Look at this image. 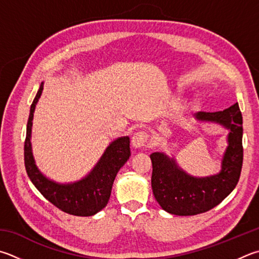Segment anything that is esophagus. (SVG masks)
<instances>
[{
  "label": "esophagus",
  "mask_w": 259,
  "mask_h": 259,
  "mask_svg": "<svg viewBox=\"0 0 259 259\" xmlns=\"http://www.w3.org/2000/svg\"><path fill=\"white\" fill-rule=\"evenodd\" d=\"M148 140V135L145 131H138L133 136V139H131V144H133L134 147L140 148L146 145Z\"/></svg>",
  "instance_id": "esophagus-1"
}]
</instances>
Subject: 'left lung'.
Returning a JSON list of instances; mask_svg holds the SVG:
<instances>
[{"label": "left lung", "mask_w": 259, "mask_h": 259, "mask_svg": "<svg viewBox=\"0 0 259 259\" xmlns=\"http://www.w3.org/2000/svg\"><path fill=\"white\" fill-rule=\"evenodd\" d=\"M199 121L214 122L229 130L228 147L220 173L205 178L188 175L164 153L150 155L152 188L155 199L167 213L188 216L205 213L218 206L236 188L243 161L242 115L236 103L219 112H198Z\"/></svg>", "instance_id": "1"}]
</instances>
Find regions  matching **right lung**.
Segmentation results:
<instances>
[{
	"mask_svg": "<svg viewBox=\"0 0 259 259\" xmlns=\"http://www.w3.org/2000/svg\"><path fill=\"white\" fill-rule=\"evenodd\" d=\"M43 88L44 82H41L32 101L27 122L25 140L27 175L40 194L59 209L76 216H92L107 205L117 172L130 157V139L125 136L112 142L93 170L81 180L72 183L50 180L36 166L30 143L32 117Z\"/></svg>",
	"mask_w": 259,
	"mask_h": 259,
	"instance_id": "right-lung-1",
	"label": "right lung"
}]
</instances>
